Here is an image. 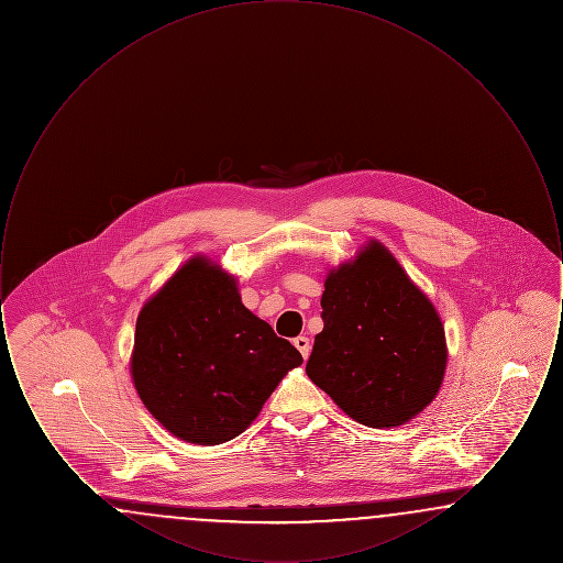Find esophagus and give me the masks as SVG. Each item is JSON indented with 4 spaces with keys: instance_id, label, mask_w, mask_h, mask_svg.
Returning a JSON list of instances; mask_svg holds the SVG:
<instances>
[{
    "instance_id": "obj_1",
    "label": "esophagus",
    "mask_w": 563,
    "mask_h": 563,
    "mask_svg": "<svg viewBox=\"0 0 563 563\" xmlns=\"http://www.w3.org/2000/svg\"><path fill=\"white\" fill-rule=\"evenodd\" d=\"M294 344L295 349L301 352V356L308 358V354H310V340L306 335H299V338H295Z\"/></svg>"
}]
</instances>
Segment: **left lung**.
Segmentation results:
<instances>
[{
    "mask_svg": "<svg viewBox=\"0 0 563 563\" xmlns=\"http://www.w3.org/2000/svg\"><path fill=\"white\" fill-rule=\"evenodd\" d=\"M321 306L306 374L344 413L390 429L429 407L448 367L443 322L382 242L329 269Z\"/></svg>",
    "mask_w": 563,
    "mask_h": 563,
    "instance_id": "left-lung-1",
    "label": "left lung"
}]
</instances>
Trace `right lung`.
<instances>
[{
	"label": "right lung",
	"mask_w": 563,
	"mask_h": 563,
	"mask_svg": "<svg viewBox=\"0 0 563 563\" xmlns=\"http://www.w3.org/2000/svg\"><path fill=\"white\" fill-rule=\"evenodd\" d=\"M301 363L291 342L244 308L236 278L196 255L141 308L131 375L164 429L219 445L249 429Z\"/></svg>",
	"instance_id": "1"
}]
</instances>
